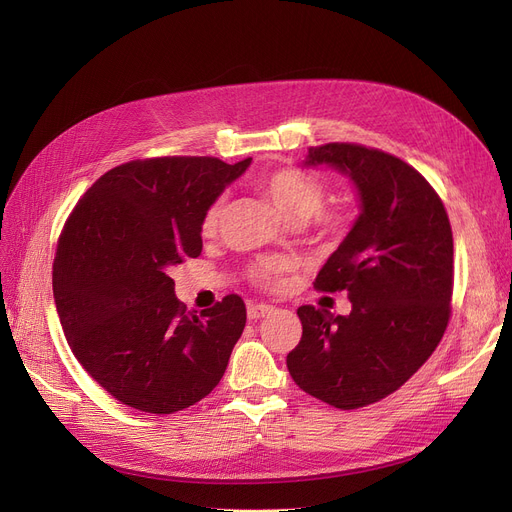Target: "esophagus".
<instances>
[{"instance_id": "34e87169", "label": "esophagus", "mask_w": 512, "mask_h": 512, "mask_svg": "<svg viewBox=\"0 0 512 512\" xmlns=\"http://www.w3.org/2000/svg\"><path fill=\"white\" fill-rule=\"evenodd\" d=\"M270 313H274V307L272 305H263V303L261 305H249V309H247V315H249L251 321L267 317Z\"/></svg>"}]
</instances>
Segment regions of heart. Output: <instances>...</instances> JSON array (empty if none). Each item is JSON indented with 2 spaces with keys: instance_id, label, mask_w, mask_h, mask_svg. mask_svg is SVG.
<instances>
[{
  "instance_id": "obj_1",
  "label": "heart",
  "mask_w": 512,
  "mask_h": 512,
  "mask_svg": "<svg viewBox=\"0 0 512 512\" xmlns=\"http://www.w3.org/2000/svg\"><path fill=\"white\" fill-rule=\"evenodd\" d=\"M259 188L278 209L284 222H288L290 226H303L309 222L326 234H334L344 228V215L340 211L321 209V203H324V188H321V184L313 176L301 170H276L259 182ZM222 207L224 199L213 201L207 207L201 222V230L205 236L218 230ZM284 270L286 261L282 259H261L259 263L253 265L251 276L261 286H274L278 284Z\"/></svg>"
}]
</instances>
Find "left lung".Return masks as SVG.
Wrapping results in <instances>:
<instances>
[{"mask_svg": "<svg viewBox=\"0 0 512 512\" xmlns=\"http://www.w3.org/2000/svg\"><path fill=\"white\" fill-rule=\"evenodd\" d=\"M305 168L353 182L359 215L321 267L315 288L346 290L351 313L299 307L292 380L336 409H359L398 390L436 351L450 317L452 230L429 182L405 161L351 143L311 147Z\"/></svg>", "mask_w": 512, "mask_h": 512, "instance_id": "obj_1", "label": "left lung"}]
</instances>
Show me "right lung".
I'll return each instance as SVG.
<instances>
[{"instance_id": "obj_1", "label": "right lung", "mask_w": 512, "mask_h": 512, "mask_svg": "<svg viewBox=\"0 0 512 512\" xmlns=\"http://www.w3.org/2000/svg\"><path fill=\"white\" fill-rule=\"evenodd\" d=\"M251 157H155L105 172L62 230L53 299L91 378L124 405L170 415L220 384L245 330L238 294L188 315L168 276L203 249L201 222Z\"/></svg>"}]
</instances>
